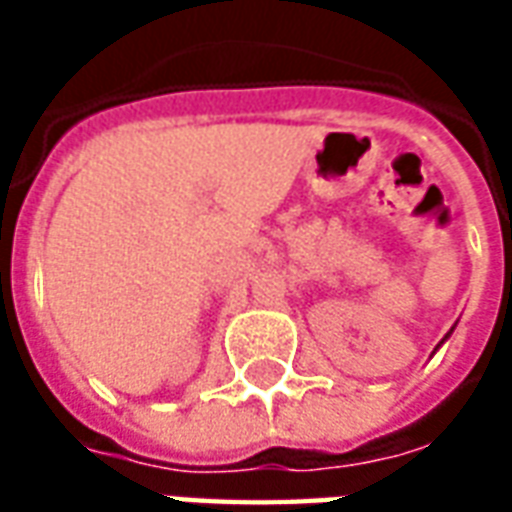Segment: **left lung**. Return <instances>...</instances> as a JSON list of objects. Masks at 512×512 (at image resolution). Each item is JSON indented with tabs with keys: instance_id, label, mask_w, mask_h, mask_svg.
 <instances>
[{
	"instance_id": "8db88e82",
	"label": "left lung",
	"mask_w": 512,
	"mask_h": 512,
	"mask_svg": "<svg viewBox=\"0 0 512 512\" xmlns=\"http://www.w3.org/2000/svg\"><path fill=\"white\" fill-rule=\"evenodd\" d=\"M450 334H452V329H450V332H447V337H450ZM447 337H444V340H447ZM444 340H441V343H444ZM433 354H436V351H433Z\"/></svg>"
}]
</instances>
